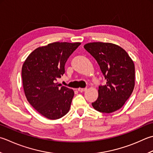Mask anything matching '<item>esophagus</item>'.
<instances>
[{
	"label": "esophagus",
	"mask_w": 153,
	"mask_h": 153,
	"mask_svg": "<svg viewBox=\"0 0 153 153\" xmlns=\"http://www.w3.org/2000/svg\"><path fill=\"white\" fill-rule=\"evenodd\" d=\"M77 90L80 92H83V91H85L87 90V88H78L77 89Z\"/></svg>",
	"instance_id": "34e87169"
}]
</instances>
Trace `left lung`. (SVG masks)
I'll return each instance as SVG.
<instances>
[{"label":"left lung","mask_w":153,"mask_h":153,"mask_svg":"<svg viewBox=\"0 0 153 153\" xmlns=\"http://www.w3.org/2000/svg\"><path fill=\"white\" fill-rule=\"evenodd\" d=\"M84 48L96 59L105 79L99 86V96L92 103L97 111L110 113L121 109L134 87V65L126 51L111 43L91 42Z\"/></svg>","instance_id":"obj_1"}]
</instances>
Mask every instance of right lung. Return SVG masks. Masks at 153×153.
Instances as JSON below:
<instances>
[{"label":"right lung","mask_w":153,"mask_h":153,"mask_svg":"<svg viewBox=\"0 0 153 153\" xmlns=\"http://www.w3.org/2000/svg\"><path fill=\"white\" fill-rule=\"evenodd\" d=\"M81 43L53 42L34 50L22 68L23 88L30 104L49 119H58L70 110L71 89L57 83L65 73V64Z\"/></svg>","instance_id":"add662e5"}]
</instances>
